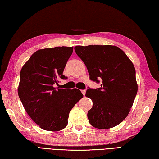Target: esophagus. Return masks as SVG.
I'll use <instances>...</instances> for the list:
<instances>
[{"instance_id": "esophagus-1", "label": "esophagus", "mask_w": 159, "mask_h": 159, "mask_svg": "<svg viewBox=\"0 0 159 159\" xmlns=\"http://www.w3.org/2000/svg\"><path fill=\"white\" fill-rule=\"evenodd\" d=\"M81 92H82V93H83V95H85L86 90H84V89H83V90H81Z\"/></svg>"}]
</instances>
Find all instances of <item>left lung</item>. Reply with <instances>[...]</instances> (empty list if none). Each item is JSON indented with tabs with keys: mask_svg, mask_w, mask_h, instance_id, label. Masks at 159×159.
I'll list each match as a JSON object with an SVG mask.
<instances>
[{
	"mask_svg": "<svg viewBox=\"0 0 159 159\" xmlns=\"http://www.w3.org/2000/svg\"><path fill=\"white\" fill-rule=\"evenodd\" d=\"M75 50L87 66L90 79L102 83L101 87L86 91L85 96L93 102L89 122L102 129L116 126L129 113L138 92L134 64L116 46H76Z\"/></svg>",
	"mask_w": 159,
	"mask_h": 159,
	"instance_id": "obj_1",
	"label": "left lung"
}]
</instances>
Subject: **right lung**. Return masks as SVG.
Listing matches in <instances>:
<instances>
[{"label":"right lung","mask_w":159,"mask_h":159,"mask_svg":"<svg viewBox=\"0 0 159 159\" xmlns=\"http://www.w3.org/2000/svg\"><path fill=\"white\" fill-rule=\"evenodd\" d=\"M72 52L73 47L38 50L21 70L18 95L30 117L44 130L64 129L70 112L83 97L78 89L54 87L60 79H67L63 72Z\"/></svg>","instance_id":"obj_1"}]
</instances>
